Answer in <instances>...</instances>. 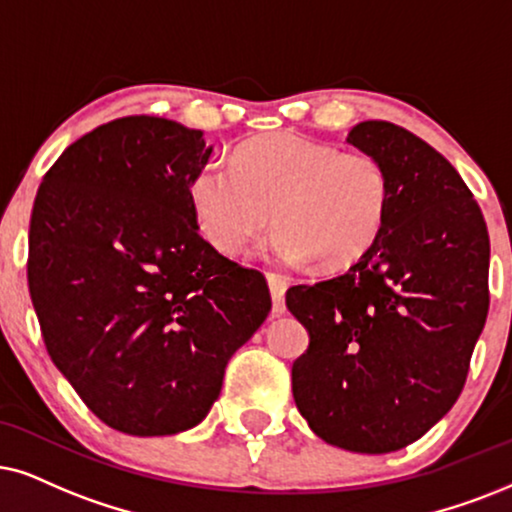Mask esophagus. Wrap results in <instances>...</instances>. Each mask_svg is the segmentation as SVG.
Returning a JSON list of instances; mask_svg holds the SVG:
<instances>
[{"mask_svg": "<svg viewBox=\"0 0 512 512\" xmlns=\"http://www.w3.org/2000/svg\"><path fill=\"white\" fill-rule=\"evenodd\" d=\"M267 283L271 290V312H274V316L286 314V278L276 274V271H267Z\"/></svg>", "mask_w": 512, "mask_h": 512, "instance_id": "34e87169", "label": "esophagus"}]
</instances>
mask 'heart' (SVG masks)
<instances>
[{
	"label": "heart",
	"instance_id": "b5f03b06",
	"mask_svg": "<svg viewBox=\"0 0 512 512\" xmlns=\"http://www.w3.org/2000/svg\"><path fill=\"white\" fill-rule=\"evenodd\" d=\"M189 196L200 234L224 255H243L274 210L276 257L342 271L380 241L392 189L375 155L281 132L243 144L234 167L205 163Z\"/></svg>",
	"mask_w": 512,
	"mask_h": 512
}]
</instances>
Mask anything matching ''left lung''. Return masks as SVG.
Wrapping results in <instances>:
<instances>
[{"label":"left lung","mask_w":512,"mask_h":512,"mask_svg":"<svg viewBox=\"0 0 512 512\" xmlns=\"http://www.w3.org/2000/svg\"><path fill=\"white\" fill-rule=\"evenodd\" d=\"M347 141L383 163L390 215L364 260L286 293L309 331L293 397L323 442L390 454L463 392L489 312V234L456 167L409 129L366 120Z\"/></svg>","instance_id":"1"}]
</instances>
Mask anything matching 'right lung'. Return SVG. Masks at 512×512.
<instances>
[{"mask_svg": "<svg viewBox=\"0 0 512 512\" xmlns=\"http://www.w3.org/2000/svg\"><path fill=\"white\" fill-rule=\"evenodd\" d=\"M210 153L200 129L118 118L61 153L32 205L44 345L89 411L127 435L198 425L271 309L264 274L198 234L189 189Z\"/></svg>", "mask_w": 512, "mask_h": 512, "instance_id": "obj_1", "label": "right lung"}]
</instances>
